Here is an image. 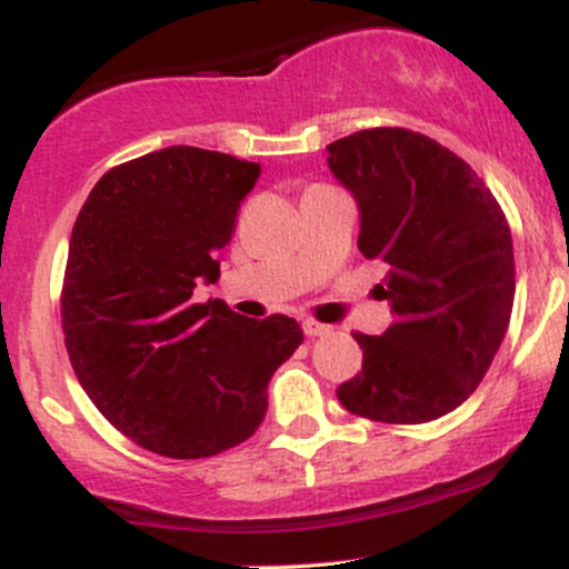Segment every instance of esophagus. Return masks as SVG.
<instances>
[{"mask_svg":"<svg viewBox=\"0 0 569 569\" xmlns=\"http://www.w3.org/2000/svg\"><path fill=\"white\" fill-rule=\"evenodd\" d=\"M302 331H305L307 337H323V335H329L331 326L318 323V321H305V323H302Z\"/></svg>","mask_w":569,"mask_h":569,"instance_id":"34e87169","label":"esophagus"}]
</instances>
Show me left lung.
Returning a JSON list of instances; mask_svg holds the SVG:
<instances>
[{"mask_svg": "<svg viewBox=\"0 0 569 569\" xmlns=\"http://www.w3.org/2000/svg\"><path fill=\"white\" fill-rule=\"evenodd\" d=\"M331 173L361 208L358 248L385 264L382 337L356 331L361 371L337 388L358 417L417 426L485 380L511 321L516 267L506 213L466 160L407 128L329 143Z\"/></svg>", "mask_w": 569, "mask_h": 569, "instance_id": "left-lung-1", "label": "left lung"}]
</instances>
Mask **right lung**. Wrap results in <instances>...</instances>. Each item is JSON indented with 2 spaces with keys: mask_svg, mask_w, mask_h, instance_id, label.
<instances>
[{
  "mask_svg": "<svg viewBox=\"0 0 569 569\" xmlns=\"http://www.w3.org/2000/svg\"><path fill=\"white\" fill-rule=\"evenodd\" d=\"M259 162L166 147L114 166L84 200L61 289L63 342L77 380L139 447L198 460L251 439L267 382L302 345L289 316L253 321L221 299L219 278Z\"/></svg>",
  "mask_w": 569,
  "mask_h": 569,
  "instance_id": "obj_1",
  "label": "right lung"
}]
</instances>
